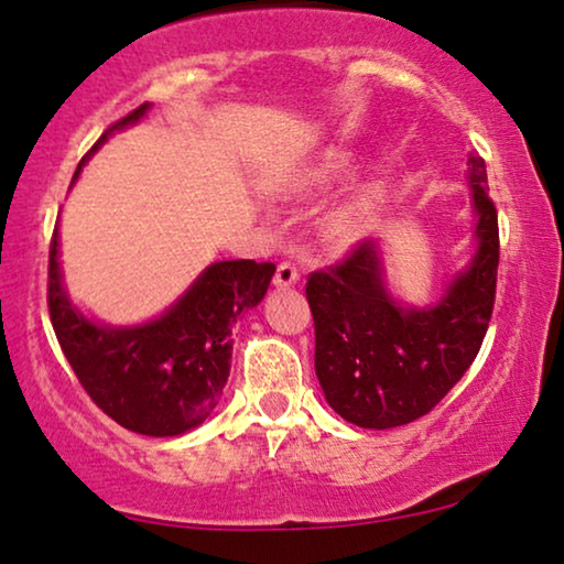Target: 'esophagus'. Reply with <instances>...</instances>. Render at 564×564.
Segmentation results:
<instances>
[{
    "mask_svg": "<svg viewBox=\"0 0 564 564\" xmlns=\"http://www.w3.org/2000/svg\"><path fill=\"white\" fill-rule=\"evenodd\" d=\"M300 280V272L295 264H290V261H282L280 267H276V274H274V284L276 288H292V284H297Z\"/></svg>",
    "mask_w": 564,
    "mask_h": 564,
    "instance_id": "esophagus-1",
    "label": "esophagus"
}]
</instances>
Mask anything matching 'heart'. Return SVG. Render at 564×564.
Here are the masks:
<instances>
[{"instance_id": "b5f03b06", "label": "heart", "mask_w": 564, "mask_h": 564, "mask_svg": "<svg viewBox=\"0 0 564 564\" xmlns=\"http://www.w3.org/2000/svg\"><path fill=\"white\" fill-rule=\"evenodd\" d=\"M351 172V159L341 151L323 153L318 161L300 169L282 184V192L292 199H307L321 195L344 180ZM384 207H388V195L382 184L369 182L354 189L341 203L328 207L321 218V238L330 249L344 251L351 249L369 238L382 223Z\"/></svg>"}]
</instances>
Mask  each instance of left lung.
Wrapping results in <instances>:
<instances>
[{"instance_id":"1","label":"left lung","mask_w":564,"mask_h":564,"mask_svg":"<svg viewBox=\"0 0 564 564\" xmlns=\"http://www.w3.org/2000/svg\"><path fill=\"white\" fill-rule=\"evenodd\" d=\"M475 253L436 305L398 303L384 284L382 251L361 241L341 264L307 276L315 323V375L328 405L361 429L405 426L462 380L488 330L498 280V213L488 172L469 153Z\"/></svg>"}]
</instances>
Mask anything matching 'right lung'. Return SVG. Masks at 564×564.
I'll return each instance as SVG.
<instances>
[{"mask_svg": "<svg viewBox=\"0 0 564 564\" xmlns=\"http://www.w3.org/2000/svg\"><path fill=\"white\" fill-rule=\"evenodd\" d=\"M149 107L145 102L107 128L82 159L74 182L107 135L133 126ZM274 269L269 261H215L159 318L141 326H105L89 321L66 295L56 228L48 257L51 323L97 408L135 434L180 436L197 429L218 405L230 375V328L243 311L264 300Z\"/></svg>", "mask_w": 564, "mask_h": 564, "instance_id": "add662e5", "label": "right lung"}]
</instances>
